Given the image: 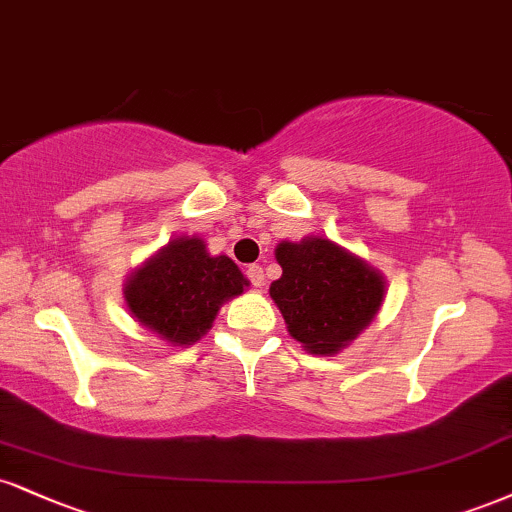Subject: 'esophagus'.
<instances>
[{
	"label": "esophagus",
	"instance_id": "1",
	"mask_svg": "<svg viewBox=\"0 0 512 512\" xmlns=\"http://www.w3.org/2000/svg\"><path fill=\"white\" fill-rule=\"evenodd\" d=\"M245 274H248V279L255 288L264 286V269L260 267V264H250V267L245 269Z\"/></svg>",
	"mask_w": 512,
	"mask_h": 512
}]
</instances>
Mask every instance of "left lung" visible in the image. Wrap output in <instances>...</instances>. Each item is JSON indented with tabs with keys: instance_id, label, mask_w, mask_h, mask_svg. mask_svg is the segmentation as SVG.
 Segmentation results:
<instances>
[{
	"instance_id": "1",
	"label": "left lung",
	"mask_w": 512,
	"mask_h": 512,
	"mask_svg": "<svg viewBox=\"0 0 512 512\" xmlns=\"http://www.w3.org/2000/svg\"><path fill=\"white\" fill-rule=\"evenodd\" d=\"M283 274L269 295L288 334L315 355H334L377 317L386 281L377 269L334 240H281L274 250Z\"/></svg>"
}]
</instances>
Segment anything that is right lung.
Returning <instances> with one entry per match:
<instances>
[{
  "mask_svg": "<svg viewBox=\"0 0 512 512\" xmlns=\"http://www.w3.org/2000/svg\"><path fill=\"white\" fill-rule=\"evenodd\" d=\"M250 281L226 255L212 257L202 238H176L126 279L123 298L140 324L174 346H193L212 329L226 300Z\"/></svg>",
  "mask_w": 512,
  "mask_h": 512,
  "instance_id": "1",
  "label": "right lung"
}]
</instances>
